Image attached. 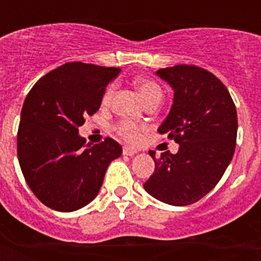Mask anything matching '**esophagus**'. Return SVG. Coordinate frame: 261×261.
<instances>
[{
	"label": "esophagus",
	"mask_w": 261,
	"mask_h": 261,
	"mask_svg": "<svg viewBox=\"0 0 261 261\" xmlns=\"http://www.w3.org/2000/svg\"><path fill=\"white\" fill-rule=\"evenodd\" d=\"M123 153L127 155V156H133V155H136L137 149L136 148H131V147H124L123 148Z\"/></svg>",
	"instance_id": "esophagus-1"
}]
</instances>
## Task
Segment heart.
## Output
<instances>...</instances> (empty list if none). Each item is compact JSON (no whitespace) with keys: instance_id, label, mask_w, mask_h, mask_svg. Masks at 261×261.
<instances>
[{"instance_id":"b5f03b06","label":"heart","mask_w":261,"mask_h":261,"mask_svg":"<svg viewBox=\"0 0 261 261\" xmlns=\"http://www.w3.org/2000/svg\"><path fill=\"white\" fill-rule=\"evenodd\" d=\"M134 86H136L140 96L142 97V100L145 103L152 100V99H161L162 97V89L155 81L148 80V78H137L134 81ZM112 95H113V88L110 86L103 95V103L105 105H108L110 102ZM116 131L127 142H136L140 138V127L136 123L130 121V120H121L119 124L116 125Z\"/></svg>"}]
</instances>
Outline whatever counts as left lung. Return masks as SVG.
Instances as JSON below:
<instances>
[{
	"instance_id": "8db88e82",
	"label": "left lung",
	"mask_w": 261,
	"mask_h": 261,
	"mask_svg": "<svg viewBox=\"0 0 261 261\" xmlns=\"http://www.w3.org/2000/svg\"><path fill=\"white\" fill-rule=\"evenodd\" d=\"M173 89V105L159 125L179 144L176 153L155 159V172L144 183L148 194L170 205L198 201L221 180L235 152L238 114L226 86L207 69L175 65L156 71Z\"/></svg>"
}]
</instances>
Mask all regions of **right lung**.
<instances>
[{"label": "right lung", "mask_w": 261, "mask_h": 261, "mask_svg": "<svg viewBox=\"0 0 261 261\" xmlns=\"http://www.w3.org/2000/svg\"><path fill=\"white\" fill-rule=\"evenodd\" d=\"M120 68L67 63L28 93L18 128V161L35 196L51 210L71 213L97 196L106 169L123 153L113 138L85 145L78 127L96 113Z\"/></svg>", "instance_id": "right-lung-1"}]
</instances>
